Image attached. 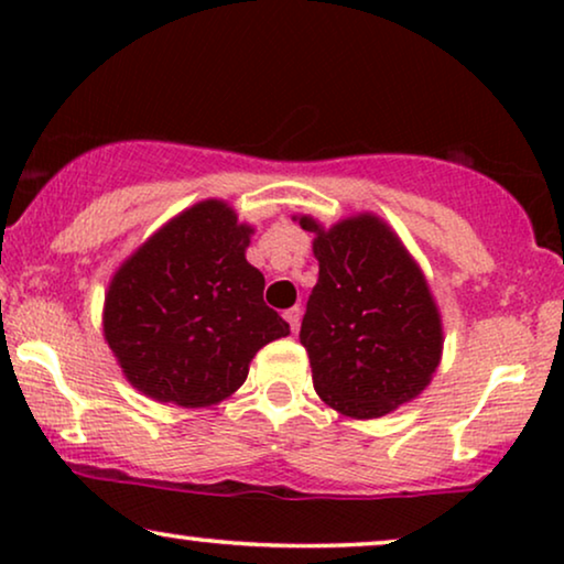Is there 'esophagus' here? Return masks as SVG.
Instances as JSON below:
<instances>
[{
    "label": "esophagus",
    "mask_w": 564,
    "mask_h": 564,
    "mask_svg": "<svg viewBox=\"0 0 564 564\" xmlns=\"http://www.w3.org/2000/svg\"><path fill=\"white\" fill-rule=\"evenodd\" d=\"M300 318H303V311H300V305L290 307V311H284V321L290 323V328H292V330H297V328H300Z\"/></svg>",
    "instance_id": "34e87169"
}]
</instances>
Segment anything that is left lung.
I'll list each match as a JSON object with an SVG mask.
<instances>
[{
  "instance_id": "8db88e82",
  "label": "left lung",
  "mask_w": 564,
  "mask_h": 564,
  "mask_svg": "<svg viewBox=\"0 0 564 564\" xmlns=\"http://www.w3.org/2000/svg\"><path fill=\"white\" fill-rule=\"evenodd\" d=\"M315 234L318 284L300 344L321 400L351 419H380L419 398L442 359V315L426 276L372 213L334 228L303 215Z\"/></svg>"
}]
</instances>
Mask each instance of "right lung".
Listing matches in <instances>:
<instances>
[{"instance_id":"obj_1","label":"right lung","mask_w":564,"mask_h":564,"mask_svg":"<svg viewBox=\"0 0 564 564\" xmlns=\"http://www.w3.org/2000/svg\"><path fill=\"white\" fill-rule=\"evenodd\" d=\"M253 228L205 199L156 230L115 272L105 338L122 375L159 403L205 408L246 382L261 346L290 334L246 261Z\"/></svg>"}]
</instances>
